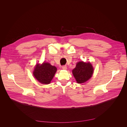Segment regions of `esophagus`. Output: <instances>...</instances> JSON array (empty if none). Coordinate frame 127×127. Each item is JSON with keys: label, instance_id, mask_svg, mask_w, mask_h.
I'll list each match as a JSON object with an SVG mask.
<instances>
[{"label": "esophagus", "instance_id": "esophagus-1", "mask_svg": "<svg viewBox=\"0 0 127 127\" xmlns=\"http://www.w3.org/2000/svg\"><path fill=\"white\" fill-rule=\"evenodd\" d=\"M62 69L63 70H66L67 69L66 65H63L62 66Z\"/></svg>", "mask_w": 127, "mask_h": 127}]
</instances>
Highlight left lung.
I'll use <instances>...</instances> for the list:
<instances>
[{
	"label": "left lung",
	"instance_id": "left-lung-1",
	"mask_svg": "<svg viewBox=\"0 0 127 127\" xmlns=\"http://www.w3.org/2000/svg\"><path fill=\"white\" fill-rule=\"evenodd\" d=\"M94 68L90 63L79 62L76 67L72 70V73L78 83H82L92 77Z\"/></svg>",
	"mask_w": 127,
	"mask_h": 127
}]
</instances>
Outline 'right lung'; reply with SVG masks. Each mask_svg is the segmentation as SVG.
Segmentation results:
<instances>
[{"label": "right lung", "instance_id": "obj_1", "mask_svg": "<svg viewBox=\"0 0 127 127\" xmlns=\"http://www.w3.org/2000/svg\"><path fill=\"white\" fill-rule=\"evenodd\" d=\"M57 71V68L49 63H44L42 65L37 64L33 75L38 81L42 84H49L53 79Z\"/></svg>", "mask_w": 127, "mask_h": 127}]
</instances>
